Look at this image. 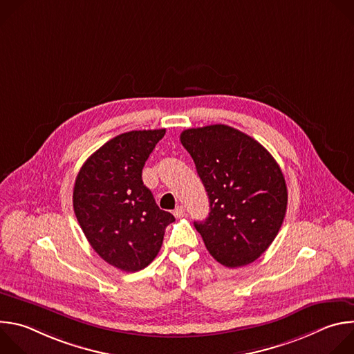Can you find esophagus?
I'll return each mask as SVG.
<instances>
[{"label": "esophagus", "mask_w": 354, "mask_h": 354, "mask_svg": "<svg viewBox=\"0 0 354 354\" xmlns=\"http://www.w3.org/2000/svg\"><path fill=\"white\" fill-rule=\"evenodd\" d=\"M174 216H175L176 218H182V217L185 216V209H183L182 206H178V207L174 210Z\"/></svg>", "instance_id": "34e87169"}]
</instances>
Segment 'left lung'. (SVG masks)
<instances>
[{"mask_svg":"<svg viewBox=\"0 0 354 354\" xmlns=\"http://www.w3.org/2000/svg\"><path fill=\"white\" fill-rule=\"evenodd\" d=\"M180 142L209 196V217L194 227L210 255L227 268L257 261L279 234L287 210L279 164L257 140L225 124L183 130Z\"/></svg>","mask_w":354,"mask_h":354,"instance_id":"obj_1","label":"left lung"}]
</instances>
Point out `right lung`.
Listing matches in <instances>:
<instances>
[{
    "instance_id": "add662e5",
    "label": "right lung",
    "mask_w": 354,
    "mask_h": 354,
    "mask_svg": "<svg viewBox=\"0 0 354 354\" xmlns=\"http://www.w3.org/2000/svg\"><path fill=\"white\" fill-rule=\"evenodd\" d=\"M165 129L133 130L109 140L81 167L73 192L75 217L96 254L123 272L156 259L175 217L161 210L141 172Z\"/></svg>"
}]
</instances>
